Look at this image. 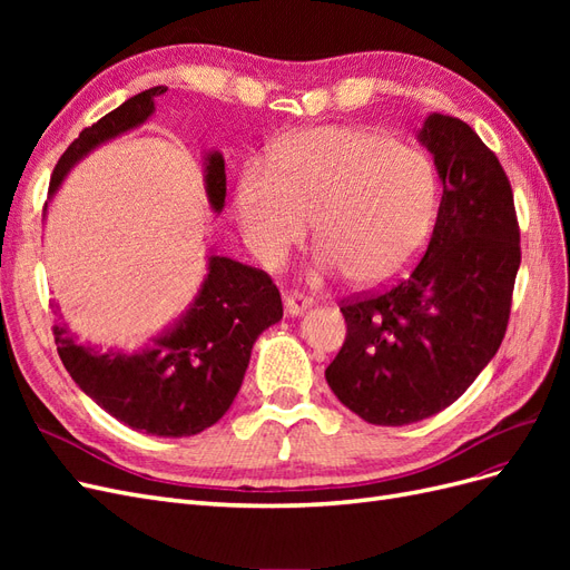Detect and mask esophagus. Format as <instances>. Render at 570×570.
Returning <instances> with one entry per match:
<instances>
[{
    "label": "esophagus",
    "instance_id": "obj_1",
    "mask_svg": "<svg viewBox=\"0 0 570 570\" xmlns=\"http://www.w3.org/2000/svg\"><path fill=\"white\" fill-rule=\"evenodd\" d=\"M283 304H285V314L287 316H302L306 308L312 306V299L304 297L302 292H285Z\"/></svg>",
    "mask_w": 570,
    "mask_h": 570
}]
</instances>
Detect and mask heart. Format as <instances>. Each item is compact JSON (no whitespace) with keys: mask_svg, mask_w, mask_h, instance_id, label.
Instances as JSON below:
<instances>
[{"mask_svg":"<svg viewBox=\"0 0 570 570\" xmlns=\"http://www.w3.org/2000/svg\"><path fill=\"white\" fill-rule=\"evenodd\" d=\"M438 170L421 149L356 126L289 132L268 164L239 170L235 206L252 249L278 264L316 218L321 271L354 285L396 278L423 249L438 209Z\"/></svg>","mask_w":570,"mask_h":570,"instance_id":"b5f03b06","label":"heart"}]
</instances>
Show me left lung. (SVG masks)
Returning a JSON list of instances; mask_svg holds the SVG:
<instances>
[{
    "label": "left lung",
    "mask_w": 570,
    "mask_h": 570,
    "mask_svg": "<svg viewBox=\"0 0 570 570\" xmlns=\"http://www.w3.org/2000/svg\"><path fill=\"white\" fill-rule=\"evenodd\" d=\"M442 202L428 249L406 281L340 312L347 340L325 381L373 425L419 423L454 404L504 340L521 233L502 164L459 118L430 114Z\"/></svg>",
    "instance_id": "left-lung-1"
}]
</instances>
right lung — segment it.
Here are the masks:
<instances>
[{"instance_id": "right-lung-1", "label": "right lung", "mask_w": 570, "mask_h": 570, "mask_svg": "<svg viewBox=\"0 0 570 570\" xmlns=\"http://www.w3.org/2000/svg\"><path fill=\"white\" fill-rule=\"evenodd\" d=\"M159 95L161 88L135 95L85 128L61 154L51 174L49 199L68 170L92 149L147 124ZM204 187L212 212L220 214L226 206V161L220 151L204 154ZM281 318V292L264 271L212 252L193 304L174 325L149 337L142 350L85 347L61 323H55V340L76 385L116 421L137 433L189 438L212 428L230 409L256 337Z\"/></svg>"}]
</instances>
